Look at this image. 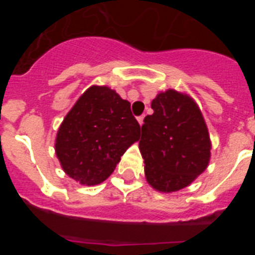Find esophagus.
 Segmentation results:
<instances>
[{
    "instance_id": "34e87169",
    "label": "esophagus",
    "mask_w": 255,
    "mask_h": 255,
    "mask_svg": "<svg viewBox=\"0 0 255 255\" xmlns=\"http://www.w3.org/2000/svg\"><path fill=\"white\" fill-rule=\"evenodd\" d=\"M143 121H144V115H143V116H139L138 117V123H139V125H143Z\"/></svg>"
}]
</instances>
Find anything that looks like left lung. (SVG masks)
I'll return each instance as SVG.
<instances>
[{
    "mask_svg": "<svg viewBox=\"0 0 255 255\" xmlns=\"http://www.w3.org/2000/svg\"><path fill=\"white\" fill-rule=\"evenodd\" d=\"M150 106L153 114L144 119L139 141L145 179L155 190L172 193L190 185L208 166V129L188 94L168 89Z\"/></svg>",
    "mask_w": 255,
    "mask_h": 255,
    "instance_id": "left-lung-1",
    "label": "left lung"
}]
</instances>
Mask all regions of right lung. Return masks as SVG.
Returning <instances> with one entry per match:
<instances>
[{
    "label": "right lung",
    "mask_w": 255,
    "mask_h": 255,
    "mask_svg": "<svg viewBox=\"0 0 255 255\" xmlns=\"http://www.w3.org/2000/svg\"><path fill=\"white\" fill-rule=\"evenodd\" d=\"M140 125L108 87L88 88L58 128L55 150L61 167L82 185H97L116 168L121 155L139 140Z\"/></svg>",
    "instance_id": "1"
}]
</instances>
